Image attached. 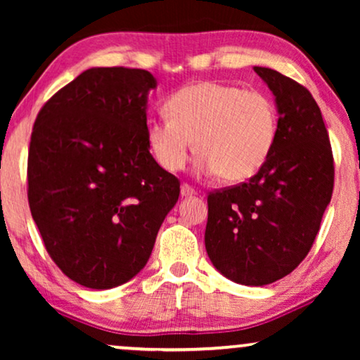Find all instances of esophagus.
I'll use <instances>...</instances> for the list:
<instances>
[{
    "instance_id": "esophagus-1",
    "label": "esophagus",
    "mask_w": 360,
    "mask_h": 360,
    "mask_svg": "<svg viewBox=\"0 0 360 360\" xmlns=\"http://www.w3.org/2000/svg\"><path fill=\"white\" fill-rule=\"evenodd\" d=\"M180 193H181V196H193V195H196V190L188 184H181Z\"/></svg>"
}]
</instances>
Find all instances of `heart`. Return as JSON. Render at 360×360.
I'll return each instance as SVG.
<instances>
[{
    "mask_svg": "<svg viewBox=\"0 0 360 360\" xmlns=\"http://www.w3.org/2000/svg\"><path fill=\"white\" fill-rule=\"evenodd\" d=\"M169 117L149 122L147 137L165 170H181L193 150L205 172L238 184L269 160L278 131V111L260 90L218 82L191 83L165 101Z\"/></svg>",
    "mask_w": 360,
    "mask_h": 360,
    "instance_id": "heart-1",
    "label": "heart"
}]
</instances>
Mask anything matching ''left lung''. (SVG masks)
<instances>
[{
  "label": "left lung",
  "instance_id": "1",
  "mask_svg": "<svg viewBox=\"0 0 360 360\" xmlns=\"http://www.w3.org/2000/svg\"><path fill=\"white\" fill-rule=\"evenodd\" d=\"M254 70L275 95L277 139L248 181L210 191L205 245L224 277L262 287L293 272L313 248L333 196L334 159L311 93L272 68Z\"/></svg>",
  "mask_w": 360,
  "mask_h": 360
}]
</instances>
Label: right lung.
I'll return each instance as SVG.
<instances>
[{"label":"right lung","instance_id":"add662e5","mask_svg":"<svg viewBox=\"0 0 360 360\" xmlns=\"http://www.w3.org/2000/svg\"><path fill=\"white\" fill-rule=\"evenodd\" d=\"M147 70L80 73L41 108L27 155V200L49 255L73 282L106 290L150 257L180 180L149 152Z\"/></svg>","mask_w":360,"mask_h":360}]
</instances>
